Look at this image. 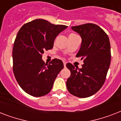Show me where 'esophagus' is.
Returning a JSON list of instances; mask_svg holds the SVG:
<instances>
[{
    "mask_svg": "<svg viewBox=\"0 0 121 121\" xmlns=\"http://www.w3.org/2000/svg\"><path fill=\"white\" fill-rule=\"evenodd\" d=\"M66 61H63V65H64V66H65V67L66 66Z\"/></svg>",
    "mask_w": 121,
    "mask_h": 121,
    "instance_id": "esophagus-1",
    "label": "esophagus"
}]
</instances>
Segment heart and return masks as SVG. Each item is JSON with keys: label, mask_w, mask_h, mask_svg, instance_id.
<instances>
[{"label": "heart", "mask_w": 121, "mask_h": 121, "mask_svg": "<svg viewBox=\"0 0 121 121\" xmlns=\"http://www.w3.org/2000/svg\"><path fill=\"white\" fill-rule=\"evenodd\" d=\"M75 36H78L76 35V34L72 33V34H70V35H69V38H73V37H75Z\"/></svg>", "instance_id": "heart-1"}]
</instances>
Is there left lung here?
Here are the masks:
<instances>
[{"label":"left lung","instance_id":"left-lung-1","mask_svg":"<svg viewBox=\"0 0 121 121\" xmlns=\"http://www.w3.org/2000/svg\"><path fill=\"white\" fill-rule=\"evenodd\" d=\"M72 29L82 38L76 57H81L84 64L82 68L70 63L66 64L71 72L66 87L73 95L88 97L97 92L105 82L111 63L110 41L103 29L94 24L72 26Z\"/></svg>","mask_w":121,"mask_h":121}]
</instances>
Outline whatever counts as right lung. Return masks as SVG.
I'll list each match as a JSON object with an SVG mask.
<instances>
[{
	"label": "right lung",
	"mask_w": 121,
	"mask_h": 121,
	"mask_svg": "<svg viewBox=\"0 0 121 121\" xmlns=\"http://www.w3.org/2000/svg\"><path fill=\"white\" fill-rule=\"evenodd\" d=\"M67 27L44 19L24 24L18 32L13 46V72L21 88L34 97L48 94L64 65L55 58L49 64L42 60L44 51L51 49L56 37Z\"/></svg>",
	"instance_id": "1"
}]
</instances>
